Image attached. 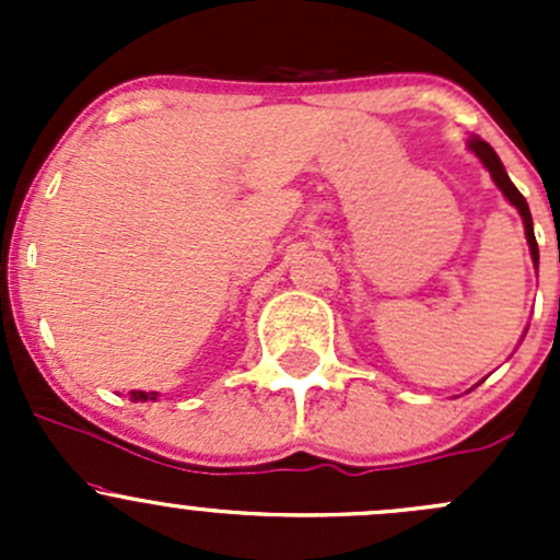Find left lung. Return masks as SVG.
<instances>
[{
    "mask_svg": "<svg viewBox=\"0 0 560 560\" xmlns=\"http://www.w3.org/2000/svg\"><path fill=\"white\" fill-rule=\"evenodd\" d=\"M468 149H471L474 154H477L479 160H482V165L488 167L490 175H493L495 186H499V189L504 191L506 200H510L512 206H515L517 211H521L523 224H525V238H528V246H530V257H534V262H536V259H539V246H536V238H534V222H530L528 202H525V197L521 195V191H517V186L510 180V175H506L504 165H501V160H499V156H495V151L490 149V145L485 143L482 138H471V140H468Z\"/></svg>",
    "mask_w": 560,
    "mask_h": 560,
    "instance_id": "left-lung-1",
    "label": "left lung"
}]
</instances>
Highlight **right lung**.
Wrapping results in <instances>:
<instances>
[{
	"mask_svg": "<svg viewBox=\"0 0 560 560\" xmlns=\"http://www.w3.org/2000/svg\"><path fill=\"white\" fill-rule=\"evenodd\" d=\"M135 400H156V393H132Z\"/></svg>",
	"mask_w": 560,
	"mask_h": 560,
	"instance_id": "obj_1",
	"label": "right lung"
}]
</instances>
